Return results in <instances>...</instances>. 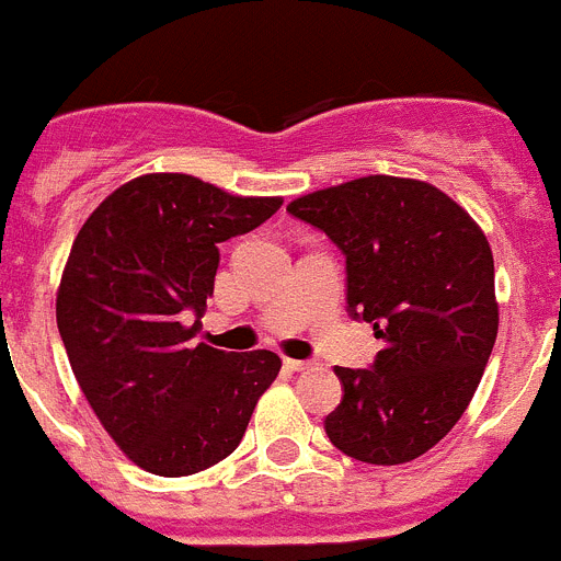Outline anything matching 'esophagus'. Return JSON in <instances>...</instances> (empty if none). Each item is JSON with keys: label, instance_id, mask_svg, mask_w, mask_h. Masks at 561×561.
Returning a JSON list of instances; mask_svg holds the SVG:
<instances>
[{"label": "esophagus", "instance_id": "34e87169", "mask_svg": "<svg viewBox=\"0 0 561 561\" xmlns=\"http://www.w3.org/2000/svg\"><path fill=\"white\" fill-rule=\"evenodd\" d=\"M284 365H286V368H289V370H295V374H304V370L314 368V362H309V359H286Z\"/></svg>", "mask_w": 561, "mask_h": 561}]
</instances>
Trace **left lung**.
I'll use <instances>...</instances> for the list:
<instances>
[{"instance_id": "obj_1", "label": "left lung", "mask_w": 561, "mask_h": 561, "mask_svg": "<svg viewBox=\"0 0 561 561\" xmlns=\"http://www.w3.org/2000/svg\"><path fill=\"white\" fill-rule=\"evenodd\" d=\"M286 210L340 247L351 317L385 342L374 368H334L342 401L325 415L331 444L362 463L415 460L458 424L492 356V247L447 193L385 173Z\"/></svg>"}]
</instances>
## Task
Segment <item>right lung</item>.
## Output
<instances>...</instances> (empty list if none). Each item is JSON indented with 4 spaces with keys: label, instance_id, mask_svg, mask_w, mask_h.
Wrapping results in <instances>:
<instances>
[{
    "label": "right lung",
    "instance_id": "obj_1",
    "mask_svg": "<svg viewBox=\"0 0 561 561\" xmlns=\"http://www.w3.org/2000/svg\"><path fill=\"white\" fill-rule=\"evenodd\" d=\"M280 205L187 173H146L108 193L78 230L56 297L58 334L89 408L146 472L182 478L225 460L275 381L272 351L227 354L193 336L221 241Z\"/></svg>",
    "mask_w": 561,
    "mask_h": 561
}]
</instances>
